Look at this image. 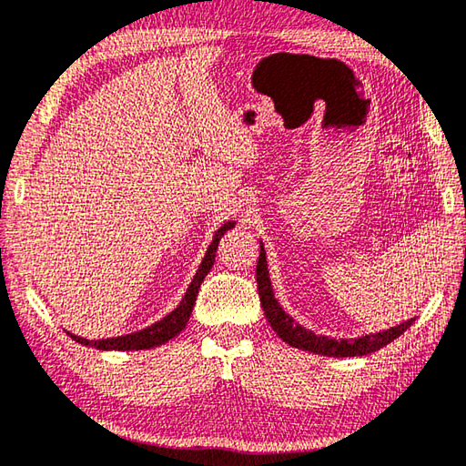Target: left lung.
Masks as SVG:
<instances>
[{"instance_id":"left-lung-1","label":"left lung","mask_w":466,"mask_h":466,"mask_svg":"<svg viewBox=\"0 0 466 466\" xmlns=\"http://www.w3.org/2000/svg\"><path fill=\"white\" fill-rule=\"evenodd\" d=\"M257 282H258V297L264 309V315H267L272 329H275V333L285 343L309 353L327 355V358H361V355L373 353L384 348V345L391 343L396 337L402 335L408 327L414 323V319H408V321L400 323L396 327H390L386 331L370 333L363 337H351V339H345V337L337 339V337L317 335L313 331L305 329L303 325L295 321V319L280 307V303L275 297V290H272V282L268 277L267 252H264L262 242H260V257L257 264Z\"/></svg>"}]
</instances>
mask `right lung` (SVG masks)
<instances>
[{
    "label": "right lung",
    "instance_id": "add662e5",
    "mask_svg": "<svg viewBox=\"0 0 466 466\" xmlns=\"http://www.w3.org/2000/svg\"><path fill=\"white\" fill-rule=\"evenodd\" d=\"M234 226H236L234 220H228L220 228H218L216 234H214V238H212V244L208 246L204 258H202V262H199V267L196 270V277L191 279V282H189L186 295L181 297L179 305L173 309L169 315L163 317L161 321L153 323L149 327H145V329H141V331L129 333V335L108 337V339H95V341L93 339H85V337L75 335V333H70V331H66V333L76 343L90 345V348H96V350H103V351H139V350H153V348H157V345L167 343L169 339H173V337L179 335L181 329H184V327L187 325L189 315H191V311H194L196 297L199 293V285H202L206 275L214 267L218 244H220L222 236L228 230H232Z\"/></svg>",
    "mask_w": 466,
    "mask_h": 466
}]
</instances>
